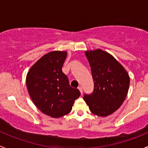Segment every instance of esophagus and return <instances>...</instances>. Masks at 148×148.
Returning a JSON list of instances; mask_svg holds the SVG:
<instances>
[{
	"label": "esophagus",
	"mask_w": 148,
	"mask_h": 148,
	"mask_svg": "<svg viewBox=\"0 0 148 148\" xmlns=\"http://www.w3.org/2000/svg\"><path fill=\"white\" fill-rule=\"evenodd\" d=\"M78 90H80V93H81V95H82V94H83V88H82V87H80V86L79 87Z\"/></svg>",
	"instance_id": "obj_1"
}]
</instances>
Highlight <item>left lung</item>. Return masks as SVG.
I'll return each mask as SVG.
<instances>
[{"label":"left lung","instance_id":"left-lung-1","mask_svg":"<svg viewBox=\"0 0 148 148\" xmlns=\"http://www.w3.org/2000/svg\"><path fill=\"white\" fill-rule=\"evenodd\" d=\"M94 82L91 95L84 100L94 115L106 117L122 106L130 85V76L124 67L112 55L101 49L85 52Z\"/></svg>","mask_w":148,"mask_h":148}]
</instances>
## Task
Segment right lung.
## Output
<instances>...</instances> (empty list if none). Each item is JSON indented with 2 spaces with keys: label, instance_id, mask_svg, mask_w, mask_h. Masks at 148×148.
I'll use <instances>...</instances> for the list:
<instances>
[{
  "label": "right lung",
  "instance_id": "add662e5",
  "mask_svg": "<svg viewBox=\"0 0 148 148\" xmlns=\"http://www.w3.org/2000/svg\"><path fill=\"white\" fill-rule=\"evenodd\" d=\"M66 51L46 53L33 64L26 75V86L33 103L46 115L58 118L69 113L80 92L70 86L62 71Z\"/></svg>",
  "mask_w": 148,
  "mask_h": 148
}]
</instances>
